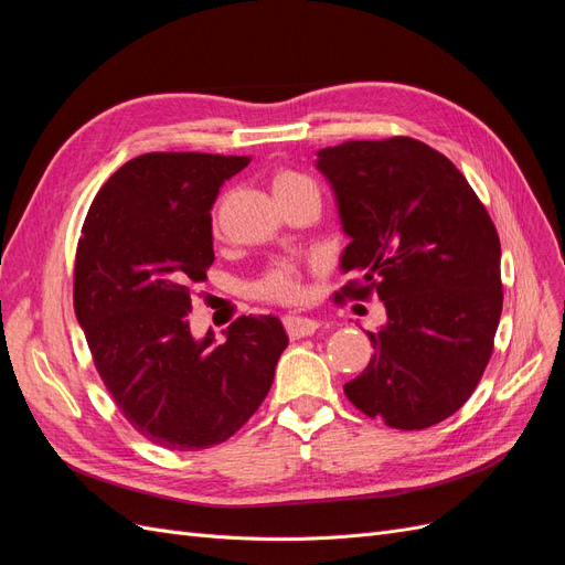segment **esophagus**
Masks as SVG:
<instances>
[{
  "mask_svg": "<svg viewBox=\"0 0 565 565\" xmlns=\"http://www.w3.org/2000/svg\"><path fill=\"white\" fill-rule=\"evenodd\" d=\"M285 330L289 334V339H301V337H311L318 328L320 322L313 318H306V316H287L285 320Z\"/></svg>",
  "mask_w": 565,
  "mask_h": 565,
  "instance_id": "obj_1",
  "label": "esophagus"
}]
</instances>
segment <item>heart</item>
Instances as JSON below:
<instances>
[{
	"mask_svg": "<svg viewBox=\"0 0 565 565\" xmlns=\"http://www.w3.org/2000/svg\"><path fill=\"white\" fill-rule=\"evenodd\" d=\"M303 185H313L309 179L303 174L297 172H289V169H278L276 174L270 179V188H273V195L282 198L287 193H295ZM254 292L259 295L262 299L268 301H278V303H292L301 297V270L289 264V262H278L273 264L262 280L254 285Z\"/></svg>",
	"mask_w": 565,
	"mask_h": 565,
	"instance_id": "obj_1",
	"label": "heart"
}]
</instances>
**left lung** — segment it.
Masks as SVG:
<instances>
[{
    "label": "left lung",
    "instance_id": "8db88e82",
    "mask_svg": "<svg viewBox=\"0 0 565 565\" xmlns=\"http://www.w3.org/2000/svg\"><path fill=\"white\" fill-rule=\"evenodd\" d=\"M316 156L351 237L339 266L361 273L344 295L374 292L386 309L347 398L391 429L448 419L481 380L500 324L498 231L459 169L422 141H349Z\"/></svg>",
    "mask_w": 565,
    "mask_h": 565
}]
</instances>
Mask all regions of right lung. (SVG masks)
<instances>
[{
  "label": "right lung",
  "instance_id": "obj_1",
  "mask_svg": "<svg viewBox=\"0 0 565 565\" xmlns=\"http://www.w3.org/2000/svg\"><path fill=\"white\" fill-rule=\"evenodd\" d=\"M249 156L146 152L104 183L84 218L75 316L96 370L136 431L167 450L231 438L273 384L287 332L243 316L226 344L191 332V287L214 262L212 204Z\"/></svg>",
  "mask_w": 565,
  "mask_h": 565
}]
</instances>
